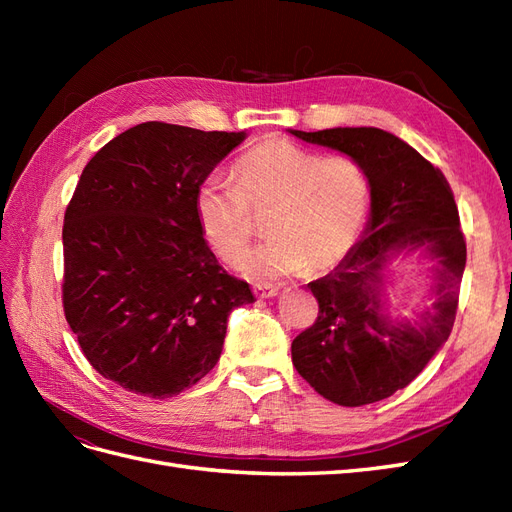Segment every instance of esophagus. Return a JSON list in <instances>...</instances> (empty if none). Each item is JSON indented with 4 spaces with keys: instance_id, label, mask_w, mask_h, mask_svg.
Wrapping results in <instances>:
<instances>
[{
    "instance_id": "esophagus-1",
    "label": "esophagus",
    "mask_w": 512,
    "mask_h": 512,
    "mask_svg": "<svg viewBox=\"0 0 512 512\" xmlns=\"http://www.w3.org/2000/svg\"><path fill=\"white\" fill-rule=\"evenodd\" d=\"M277 292H280V288L273 286V284H256L254 286V294L258 299H271V297H275Z\"/></svg>"
}]
</instances>
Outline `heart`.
<instances>
[{
	"instance_id": "1",
	"label": "heart",
	"mask_w": 512,
	"mask_h": 512,
	"mask_svg": "<svg viewBox=\"0 0 512 512\" xmlns=\"http://www.w3.org/2000/svg\"><path fill=\"white\" fill-rule=\"evenodd\" d=\"M237 183L211 175L198 183L194 215L200 235L226 265H239L267 213L269 241L245 262L252 277L342 262L369 218L371 181L350 156H327L286 138H267L235 164Z\"/></svg>"
}]
</instances>
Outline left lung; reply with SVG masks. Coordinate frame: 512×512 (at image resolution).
Segmentation results:
<instances>
[{
  "instance_id": "1",
  "label": "left lung",
  "mask_w": 512,
  "mask_h": 512,
  "mask_svg": "<svg viewBox=\"0 0 512 512\" xmlns=\"http://www.w3.org/2000/svg\"><path fill=\"white\" fill-rule=\"evenodd\" d=\"M290 134L359 160L371 181L363 237L329 275L307 284L318 301V318L294 337L292 365L333 404H374L408 386L451 335L466 269L455 196L442 170L391 132L331 128ZM401 249H421L437 262V303L418 325L395 323L381 303V271Z\"/></svg>"
}]
</instances>
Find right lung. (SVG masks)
Wrapping results in <instances>:
<instances>
[{
    "label": "right lung",
    "instance_id": "right-lung-1",
    "mask_svg": "<svg viewBox=\"0 0 512 512\" xmlns=\"http://www.w3.org/2000/svg\"><path fill=\"white\" fill-rule=\"evenodd\" d=\"M245 132L147 121L91 158L64 218V314L106 380L173 397L218 363L235 307L254 303L200 235L194 194Z\"/></svg>",
    "mask_w": 512,
    "mask_h": 512
}]
</instances>
